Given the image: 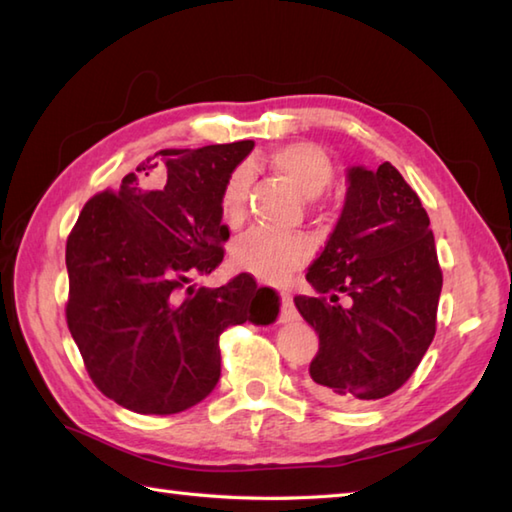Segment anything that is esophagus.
<instances>
[{"label": "esophagus", "mask_w": 512, "mask_h": 512, "mask_svg": "<svg viewBox=\"0 0 512 512\" xmlns=\"http://www.w3.org/2000/svg\"><path fill=\"white\" fill-rule=\"evenodd\" d=\"M279 299H282V317L288 319V322H290V319H295L297 310H295V304H293V297L282 293V295H279Z\"/></svg>", "instance_id": "34e87169"}]
</instances>
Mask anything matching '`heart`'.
<instances>
[{"label": "heart", "instance_id": "1", "mask_svg": "<svg viewBox=\"0 0 512 512\" xmlns=\"http://www.w3.org/2000/svg\"><path fill=\"white\" fill-rule=\"evenodd\" d=\"M266 164L293 186L304 199H315L333 182V162L322 146L313 142H290L270 150ZM248 170L235 168L228 175L219 195V213L228 226H239L246 217ZM313 244L304 235H279L264 228H253L235 239L233 264L268 284H284L302 268Z\"/></svg>", "mask_w": 512, "mask_h": 512}]
</instances>
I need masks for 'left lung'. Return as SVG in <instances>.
<instances>
[{
    "label": "left lung",
    "mask_w": 512,
    "mask_h": 512,
    "mask_svg": "<svg viewBox=\"0 0 512 512\" xmlns=\"http://www.w3.org/2000/svg\"><path fill=\"white\" fill-rule=\"evenodd\" d=\"M306 279L317 295L295 306L319 335L310 393L357 408L402 388L435 337L444 279L428 213L393 164L348 170L342 217Z\"/></svg>",
    "instance_id": "left-lung-1"
}]
</instances>
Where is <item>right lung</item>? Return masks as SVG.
Masks as SVG:
<instances>
[{
	"label": "right lung",
	"mask_w": 512,
	"mask_h": 512,
	"mask_svg": "<svg viewBox=\"0 0 512 512\" xmlns=\"http://www.w3.org/2000/svg\"><path fill=\"white\" fill-rule=\"evenodd\" d=\"M253 142L166 148L117 190L90 197L66 242V322L93 384L133 413L173 415L219 382V335L244 322L270 324L273 288L242 273L219 288L193 275L222 264L228 226L219 195ZM155 167L160 177L146 183Z\"/></svg>",
	"instance_id": "right-lung-1"
}]
</instances>
